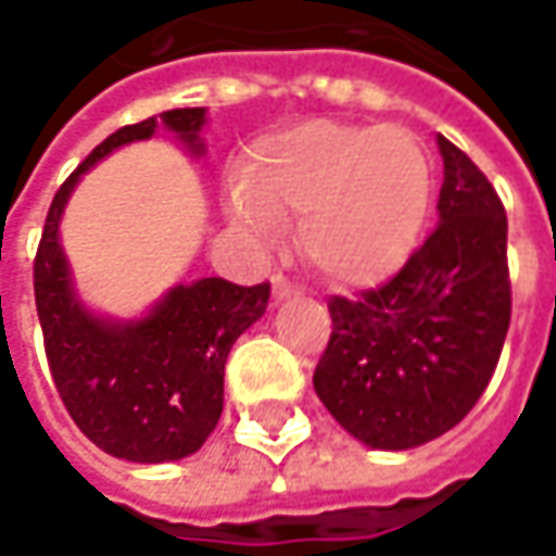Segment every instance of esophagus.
Segmentation results:
<instances>
[{
	"label": "esophagus",
	"mask_w": 556,
	"mask_h": 556,
	"mask_svg": "<svg viewBox=\"0 0 556 556\" xmlns=\"http://www.w3.org/2000/svg\"><path fill=\"white\" fill-rule=\"evenodd\" d=\"M298 292H301V289H298L295 282H292L289 277H282V274H277V277H274V298H277V301L298 295Z\"/></svg>",
	"instance_id": "1"
}]
</instances>
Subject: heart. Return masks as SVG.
Wrapping results in <instances>:
<instances>
[{"mask_svg":"<svg viewBox=\"0 0 556 556\" xmlns=\"http://www.w3.org/2000/svg\"><path fill=\"white\" fill-rule=\"evenodd\" d=\"M237 190L249 224L301 215V252L323 277L375 286L393 277L421 240L433 165L403 125L314 119L255 141Z\"/></svg>","mask_w":556,"mask_h":556,"instance_id":"1","label":"heart"}]
</instances>
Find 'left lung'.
Masks as SVG:
<instances>
[{"mask_svg": "<svg viewBox=\"0 0 556 556\" xmlns=\"http://www.w3.org/2000/svg\"><path fill=\"white\" fill-rule=\"evenodd\" d=\"M440 224L388 282L329 298L332 336L314 391L372 450L452 431L483 396L510 326L507 215L465 150L437 138Z\"/></svg>", "mask_w": 556, "mask_h": 556, "instance_id": "obj_1", "label": "left lung"}]
</instances>
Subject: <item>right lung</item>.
<instances>
[{
	"label": "right lung",
	"mask_w": 556,
	"mask_h": 556,
	"mask_svg": "<svg viewBox=\"0 0 556 556\" xmlns=\"http://www.w3.org/2000/svg\"><path fill=\"white\" fill-rule=\"evenodd\" d=\"M160 123L187 147H202V106L165 110ZM153 131L156 116L123 125L88 153L54 193L33 261L46 356L70 418L98 450L141 465L178 462L208 440L224 409L227 354L270 301V282L237 286L220 277L175 286L138 323L98 319L76 301L58 242L70 190L110 150Z\"/></svg>",
	"instance_id": "right-lung-1"
}]
</instances>
